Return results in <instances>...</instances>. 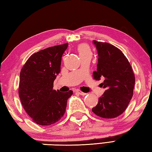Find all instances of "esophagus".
I'll list each match as a JSON object with an SVG mask.
<instances>
[{"mask_svg":"<svg viewBox=\"0 0 152 152\" xmlns=\"http://www.w3.org/2000/svg\"><path fill=\"white\" fill-rule=\"evenodd\" d=\"M76 92H77V93L78 94H79L80 95H83V96H84V95H86V93H84V92H82L80 90H76Z\"/></svg>","mask_w":152,"mask_h":152,"instance_id":"34e87169","label":"esophagus"}]
</instances>
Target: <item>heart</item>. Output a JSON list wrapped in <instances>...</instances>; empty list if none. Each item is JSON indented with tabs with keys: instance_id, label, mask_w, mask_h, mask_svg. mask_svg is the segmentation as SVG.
Listing matches in <instances>:
<instances>
[{
	"instance_id": "1",
	"label": "heart",
	"mask_w": 152,
	"mask_h": 152,
	"mask_svg": "<svg viewBox=\"0 0 152 152\" xmlns=\"http://www.w3.org/2000/svg\"><path fill=\"white\" fill-rule=\"evenodd\" d=\"M77 50L78 51L80 57L82 56L91 54V48H90L88 44H87V43H80V44L78 46Z\"/></svg>"
}]
</instances>
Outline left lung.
Instances as JSON below:
<instances>
[{
    "label": "left lung",
    "mask_w": 152,
    "mask_h": 152,
    "mask_svg": "<svg viewBox=\"0 0 152 152\" xmlns=\"http://www.w3.org/2000/svg\"><path fill=\"white\" fill-rule=\"evenodd\" d=\"M98 52L96 80L104 78L101 83L106 91L99 98L92 112L105 119L115 118L125 111L132 99L135 76L131 64L119 49L107 42L94 40Z\"/></svg>",
    "instance_id": "left-lung-1"
}]
</instances>
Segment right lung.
<instances>
[{"mask_svg": "<svg viewBox=\"0 0 152 152\" xmlns=\"http://www.w3.org/2000/svg\"><path fill=\"white\" fill-rule=\"evenodd\" d=\"M68 43L53 46L33 53L20 72L19 95L25 111L33 121L50 125L58 121L66 112L72 91L53 89L60 72L61 57Z\"/></svg>", "mask_w": 152, "mask_h": 152, "instance_id": "obj_1", "label": "right lung"}]
</instances>
